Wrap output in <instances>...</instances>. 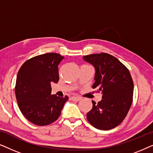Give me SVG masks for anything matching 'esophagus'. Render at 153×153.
Masks as SVG:
<instances>
[{
	"mask_svg": "<svg viewBox=\"0 0 153 153\" xmlns=\"http://www.w3.org/2000/svg\"><path fill=\"white\" fill-rule=\"evenodd\" d=\"M72 100L74 102H79V100H81V97H76V96H73V97H72Z\"/></svg>",
	"mask_w": 153,
	"mask_h": 153,
	"instance_id": "1",
	"label": "esophagus"
}]
</instances>
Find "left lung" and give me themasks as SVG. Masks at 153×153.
Here are the masks:
<instances>
[{
  "mask_svg": "<svg viewBox=\"0 0 153 153\" xmlns=\"http://www.w3.org/2000/svg\"><path fill=\"white\" fill-rule=\"evenodd\" d=\"M83 60L95 69L93 88L102 93V100L87 114L91 125L108 130L123 122L132 103L134 83L128 69L118 59L108 53L84 56Z\"/></svg>",
  "mask_w": 153,
  "mask_h": 153,
  "instance_id": "1",
  "label": "left lung"
}]
</instances>
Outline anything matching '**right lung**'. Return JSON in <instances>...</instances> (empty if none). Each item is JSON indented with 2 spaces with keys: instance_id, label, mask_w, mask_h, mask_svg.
I'll return each instance as SVG.
<instances>
[{
  "instance_id": "1",
  "label": "right lung",
  "mask_w": 153,
  "mask_h": 153,
  "mask_svg": "<svg viewBox=\"0 0 153 153\" xmlns=\"http://www.w3.org/2000/svg\"><path fill=\"white\" fill-rule=\"evenodd\" d=\"M63 56L47 53L26 60L16 76L15 95L19 108L27 120L44 126L58 118L68 97L51 95V83L59 80L58 65Z\"/></svg>"
}]
</instances>
